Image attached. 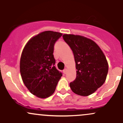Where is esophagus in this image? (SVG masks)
Listing matches in <instances>:
<instances>
[{
    "label": "esophagus",
    "instance_id": "34e87169",
    "mask_svg": "<svg viewBox=\"0 0 123 123\" xmlns=\"http://www.w3.org/2000/svg\"><path fill=\"white\" fill-rule=\"evenodd\" d=\"M63 73H64V74H66V73H67V69L65 68L64 70H63Z\"/></svg>",
    "mask_w": 123,
    "mask_h": 123
}]
</instances>
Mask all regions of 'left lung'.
Listing matches in <instances>:
<instances>
[{
    "mask_svg": "<svg viewBox=\"0 0 123 123\" xmlns=\"http://www.w3.org/2000/svg\"><path fill=\"white\" fill-rule=\"evenodd\" d=\"M63 40L72 50L76 77L70 83L73 92L81 96L94 93L105 83L108 63L105 55L94 41L81 36L63 35Z\"/></svg>",
    "mask_w": 123,
    "mask_h": 123,
    "instance_id": "obj_1",
    "label": "left lung"
}]
</instances>
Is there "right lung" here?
Wrapping results in <instances>:
<instances>
[{"mask_svg": "<svg viewBox=\"0 0 123 123\" xmlns=\"http://www.w3.org/2000/svg\"><path fill=\"white\" fill-rule=\"evenodd\" d=\"M62 34L53 31L42 32L29 40L20 60L22 79L29 91L46 98L54 92L62 73L55 66L54 49Z\"/></svg>", "mask_w": 123, "mask_h": 123, "instance_id": "1", "label": "right lung"}]
</instances>
